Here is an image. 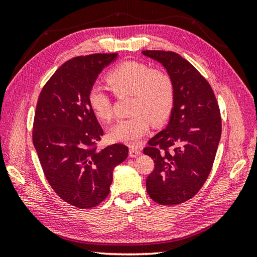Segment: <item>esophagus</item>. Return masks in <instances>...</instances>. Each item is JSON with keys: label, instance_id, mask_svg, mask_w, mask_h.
Wrapping results in <instances>:
<instances>
[{"label": "esophagus", "instance_id": "obj_1", "mask_svg": "<svg viewBox=\"0 0 257 257\" xmlns=\"http://www.w3.org/2000/svg\"><path fill=\"white\" fill-rule=\"evenodd\" d=\"M141 155V151L138 149V148H135V147H132V148L129 149V156L133 157V158H136Z\"/></svg>", "mask_w": 257, "mask_h": 257}]
</instances>
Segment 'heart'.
<instances>
[{
    "instance_id": "obj_1",
    "label": "heart",
    "mask_w": 257,
    "mask_h": 257,
    "mask_svg": "<svg viewBox=\"0 0 257 257\" xmlns=\"http://www.w3.org/2000/svg\"><path fill=\"white\" fill-rule=\"evenodd\" d=\"M106 80L117 97H132L129 102L132 117L119 120L109 129L111 140L137 145L149 132L151 122L161 124L170 117L176 102V85L166 70L140 62H123L107 74ZM88 103L98 119L110 121L112 99L105 87L92 86L88 91Z\"/></svg>"
}]
</instances>
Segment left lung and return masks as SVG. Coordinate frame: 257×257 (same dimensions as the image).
I'll use <instances>...</instances> for the list:
<instances>
[{"label": "left lung", "mask_w": 257, "mask_h": 257, "mask_svg": "<svg viewBox=\"0 0 257 257\" xmlns=\"http://www.w3.org/2000/svg\"><path fill=\"white\" fill-rule=\"evenodd\" d=\"M143 54L160 62L176 85L170 121L144 149L155 162L147 192L157 203L176 205L193 198L209 177L221 139V112L212 87L187 59L166 51Z\"/></svg>", "instance_id": "obj_1"}]
</instances>
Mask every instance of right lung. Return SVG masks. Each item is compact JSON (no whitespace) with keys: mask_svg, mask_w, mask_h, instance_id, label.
Masks as SVG:
<instances>
[{"mask_svg":"<svg viewBox=\"0 0 257 257\" xmlns=\"http://www.w3.org/2000/svg\"><path fill=\"white\" fill-rule=\"evenodd\" d=\"M117 53L77 56L64 63L37 99L33 144L43 171L56 194L79 209L107 198L113 168L128 157V147L99 150L103 130L88 103V91Z\"/></svg>","mask_w":257,"mask_h":257,"instance_id":"add662e5","label":"right lung"}]
</instances>
